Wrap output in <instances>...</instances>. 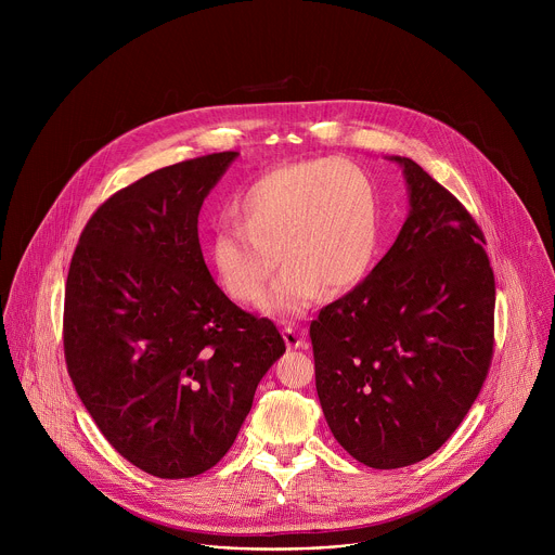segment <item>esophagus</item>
I'll return each instance as SVG.
<instances>
[{"label":"esophagus","mask_w":555,"mask_h":555,"mask_svg":"<svg viewBox=\"0 0 555 555\" xmlns=\"http://www.w3.org/2000/svg\"><path fill=\"white\" fill-rule=\"evenodd\" d=\"M283 338H285L287 349H302V347H305V332L285 327V330H283Z\"/></svg>","instance_id":"obj_1"}]
</instances>
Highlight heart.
I'll list each match as a JSON object with an SVG mask.
<instances>
[{"label":"heart","instance_id":"b5f03b06","mask_svg":"<svg viewBox=\"0 0 555 555\" xmlns=\"http://www.w3.org/2000/svg\"><path fill=\"white\" fill-rule=\"evenodd\" d=\"M236 228L208 236L215 276L234 302L259 305L276 259L283 266L268 309L300 315L323 294L356 285L377 246V197L349 160H305L270 169L232 204Z\"/></svg>","mask_w":555,"mask_h":555}]
</instances>
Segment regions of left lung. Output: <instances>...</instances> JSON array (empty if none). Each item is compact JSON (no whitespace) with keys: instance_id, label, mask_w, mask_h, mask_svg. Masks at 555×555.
Here are the masks:
<instances>
[{"instance_id":"obj_1","label":"left lung","mask_w":555,"mask_h":555,"mask_svg":"<svg viewBox=\"0 0 555 555\" xmlns=\"http://www.w3.org/2000/svg\"><path fill=\"white\" fill-rule=\"evenodd\" d=\"M409 215L371 274L309 327L315 390L336 441L375 469L413 465L459 428L494 347L483 232L411 157Z\"/></svg>"}]
</instances>
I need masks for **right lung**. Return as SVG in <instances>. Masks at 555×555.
Returning a JSON list of instances; mask_svg holds the SVG:
<instances>
[{
	"mask_svg": "<svg viewBox=\"0 0 555 555\" xmlns=\"http://www.w3.org/2000/svg\"><path fill=\"white\" fill-rule=\"evenodd\" d=\"M212 153L112 195L74 250L63 313L67 373L105 439L157 479H191L234 443L285 353L276 325L212 281L204 199L236 160Z\"/></svg>",
	"mask_w": 555,
	"mask_h": 555,
	"instance_id": "obj_1",
	"label": "right lung"
}]
</instances>
